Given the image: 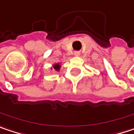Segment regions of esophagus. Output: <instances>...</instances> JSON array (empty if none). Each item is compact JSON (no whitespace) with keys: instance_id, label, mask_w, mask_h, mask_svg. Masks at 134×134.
I'll return each instance as SVG.
<instances>
[{"instance_id":"1","label":"esophagus","mask_w":134,"mask_h":134,"mask_svg":"<svg viewBox=\"0 0 134 134\" xmlns=\"http://www.w3.org/2000/svg\"><path fill=\"white\" fill-rule=\"evenodd\" d=\"M79 54H80V53H79V52H74V55H75V56H79Z\"/></svg>"}]
</instances>
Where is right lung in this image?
I'll return each instance as SVG.
<instances>
[{"label": "right lung", "mask_w": 134, "mask_h": 134, "mask_svg": "<svg viewBox=\"0 0 134 134\" xmlns=\"http://www.w3.org/2000/svg\"><path fill=\"white\" fill-rule=\"evenodd\" d=\"M60 68H61L60 63H55L52 65V67H51L52 69H55V71H58V72L60 71Z\"/></svg>", "instance_id": "1"}]
</instances>
